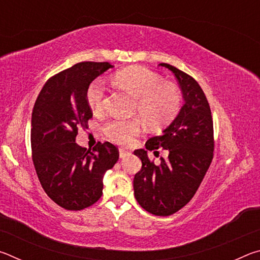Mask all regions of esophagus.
Masks as SVG:
<instances>
[{"label":"esophagus","mask_w":260,"mask_h":260,"mask_svg":"<svg viewBox=\"0 0 260 260\" xmlns=\"http://www.w3.org/2000/svg\"><path fill=\"white\" fill-rule=\"evenodd\" d=\"M129 155L128 150H125V149H119V157L120 158H125L126 156Z\"/></svg>","instance_id":"1"}]
</instances>
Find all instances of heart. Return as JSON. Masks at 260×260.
Segmentation results:
<instances>
[{
  "label": "heart",
  "instance_id": "1",
  "mask_svg": "<svg viewBox=\"0 0 260 260\" xmlns=\"http://www.w3.org/2000/svg\"><path fill=\"white\" fill-rule=\"evenodd\" d=\"M113 81L136 98L134 113L140 114L149 128L159 129L170 124L181 108V94L177 86L164 82L160 76L144 68H127L113 76ZM107 87L102 79L88 86L86 100L93 111L104 108ZM141 132L138 119H111L104 125V133L114 143L128 144Z\"/></svg>",
  "mask_w": 260,
  "mask_h": 260
}]
</instances>
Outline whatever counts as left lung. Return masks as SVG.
<instances>
[{
    "label": "left lung",
    "instance_id": "8db88e82",
    "mask_svg": "<svg viewBox=\"0 0 260 260\" xmlns=\"http://www.w3.org/2000/svg\"><path fill=\"white\" fill-rule=\"evenodd\" d=\"M174 74L182 90L184 104L171 125L146 143L147 150L164 148L166 160L155 166L144 149L134 153L142 167L133 187L138 203L149 213L171 215L190 201L203 181L213 158V121L204 91L195 79L172 65L160 63ZM156 152V151H155Z\"/></svg>",
    "mask_w": 260,
    "mask_h": 260
}]
</instances>
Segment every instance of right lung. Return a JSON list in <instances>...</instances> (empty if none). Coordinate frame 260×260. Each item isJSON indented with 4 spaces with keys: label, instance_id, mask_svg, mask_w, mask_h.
<instances>
[{
    "label": "right lung",
    "instance_id": "add662e5",
    "mask_svg": "<svg viewBox=\"0 0 260 260\" xmlns=\"http://www.w3.org/2000/svg\"><path fill=\"white\" fill-rule=\"evenodd\" d=\"M108 61H81L48 80L35 101L30 122L33 164L42 188L65 210L96 203L103 193V175L119 151L110 142L78 146V129L93 117L86 91L94 79L111 69Z\"/></svg>",
    "mask_w": 260,
    "mask_h": 260
}]
</instances>
